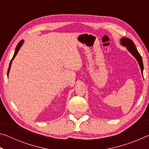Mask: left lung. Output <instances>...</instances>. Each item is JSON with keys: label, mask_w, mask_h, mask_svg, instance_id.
Listing matches in <instances>:
<instances>
[{"label": "left lung", "mask_w": 149, "mask_h": 149, "mask_svg": "<svg viewBox=\"0 0 149 149\" xmlns=\"http://www.w3.org/2000/svg\"><path fill=\"white\" fill-rule=\"evenodd\" d=\"M121 44L123 46H125L127 47V50L132 53L134 57L137 59V62H139V64L140 65L141 70V73L143 75V60L142 58H141V56L140 54L139 53V52L137 51V49H136L135 45L134 44V42L132 41V40H131L130 39L127 38H122L121 39Z\"/></svg>", "instance_id": "8db88e82"}]
</instances>
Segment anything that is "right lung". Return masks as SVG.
Instances as JSON below:
<instances>
[{"label": "right lung", "instance_id": "right-lung-1", "mask_svg": "<svg viewBox=\"0 0 149 149\" xmlns=\"http://www.w3.org/2000/svg\"><path fill=\"white\" fill-rule=\"evenodd\" d=\"M23 42H24V40H21V41H20L19 42V43L17 45V46H16V50H15V52H14V54L13 57H12V60H11V62H10V63L9 68H8V74H9L10 69V66H11L12 61V60H14V58H15V56H16V54H17V52L19 51V49H20V47H21V46L22 45V44H23Z\"/></svg>", "mask_w": 149, "mask_h": 149}]
</instances>
